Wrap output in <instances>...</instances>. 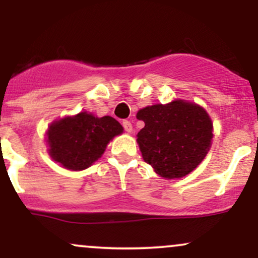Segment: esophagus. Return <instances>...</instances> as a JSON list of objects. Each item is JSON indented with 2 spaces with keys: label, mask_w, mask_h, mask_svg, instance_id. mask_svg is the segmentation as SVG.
<instances>
[{
  "label": "esophagus",
  "mask_w": 258,
  "mask_h": 258,
  "mask_svg": "<svg viewBox=\"0 0 258 258\" xmlns=\"http://www.w3.org/2000/svg\"><path fill=\"white\" fill-rule=\"evenodd\" d=\"M122 126H123V128H125V131L126 132H128V133H131L132 132V130H133V127H132V123L130 122V121H123L122 122Z\"/></svg>",
  "instance_id": "esophagus-1"
}]
</instances>
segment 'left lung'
Segmentation results:
<instances>
[{"mask_svg":"<svg viewBox=\"0 0 258 258\" xmlns=\"http://www.w3.org/2000/svg\"><path fill=\"white\" fill-rule=\"evenodd\" d=\"M144 121L137 143L143 160L166 179L194 171L209 153L214 125L203 106L183 99L146 106L137 112Z\"/></svg>","mask_w":258,"mask_h":258,"instance_id":"1","label":"left lung"}]
</instances>
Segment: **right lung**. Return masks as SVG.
Masks as SVG:
<instances>
[{
  "instance_id": "1",
  "label": "right lung",
  "mask_w": 258,
  "mask_h": 258,
  "mask_svg": "<svg viewBox=\"0 0 258 258\" xmlns=\"http://www.w3.org/2000/svg\"><path fill=\"white\" fill-rule=\"evenodd\" d=\"M122 132L123 127L114 117L81 111L53 121L44 139L53 161L67 170L82 171L92 166L112 138Z\"/></svg>"
}]
</instances>
